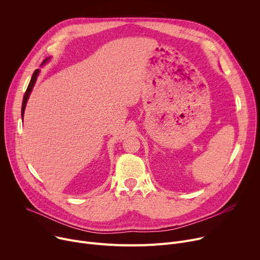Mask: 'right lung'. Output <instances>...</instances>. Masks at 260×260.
Returning a JSON list of instances; mask_svg holds the SVG:
<instances>
[{
    "label": "right lung",
    "mask_w": 260,
    "mask_h": 260,
    "mask_svg": "<svg viewBox=\"0 0 260 260\" xmlns=\"http://www.w3.org/2000/svg\"><path fill=\"white\" fill-rule=\"evenodd\" d=\"M50 60H51V57H48L46 59H44L40 66H43L44 64L48 63ZM39 73H40V69H36V70H35L33 76H32V78H31V81H30V83H29V86H28V88H27V91H26V93H25V95H23L22 105H21V119H22V120H23V114H25V109H26L28 100H29V98H30V94H31V92H32V90H33V87L35 86V83H36V81H37V77L39 76Z\"/></svg>",
    "instance_id": "add662e5"
}]
</instances>
